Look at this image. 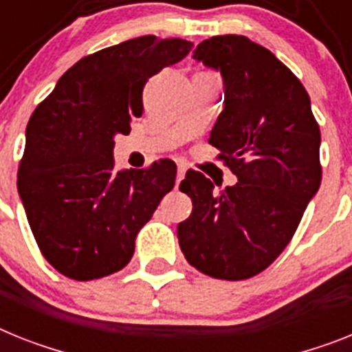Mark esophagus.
Masks as SVG:
<instances>
[{
  "mask_svg": "<svg viewBox=\"0 0 352 352\" xmlns=\"http://www.w3.org/2000/svg\"><path fill=\"white\" fill-rule=\"evenodd\" d=\"M184 175H186V168L182 166V164H179V166H177V179H175L177 186H179V182L184 179Z\"/></svg>",
  "mask_w": 352,
  "mask_h": 352,
  "instance_id": "obj_1",
  "label": "esophagus"
}]
</instances>
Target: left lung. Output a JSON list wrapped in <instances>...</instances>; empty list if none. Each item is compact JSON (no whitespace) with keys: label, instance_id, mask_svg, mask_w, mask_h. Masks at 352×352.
<instances>
[{"label":"left lung","instance_id":"obj_1","mask_svg":"<svg viewBox=\"0 0 352 352\" xmlns=\"http://www.w3.org/2000/svg\"><path fill=\"white\" fill-rule=\"evenodd\" d=\"M193 58L223 78L209 143L238 182L217 195L200 171L186 173L179 188L193 211L177 227L179 245L206 276L249 279L290 243L320 188V129L299 78L249 37L206 39Z\"/></svg>","mask_w":352,"mask_h":352}]
</instances>
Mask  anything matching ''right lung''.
Returning a JSON list of instances; mask_svg holds the SVG:
<instances>
[{"label": "right lung", "instance_id": "1", "mask_svg": "<svg viewBox=\"0 0 352 352\" xmlns=\"http://www.w3.org/2000/svg\"><path fill=\"white\" fill-rule=\"evenodd\" d=\"M184 39L143 35L80 58L58 78L26 126L17 190L46 261L91 281L131 261L135 236L175 186L170 159L114 170V135L143 114L150 76L191 52Z\"/></svg>", "mask_w": 352, "mask_h": 352}]
</instances>
